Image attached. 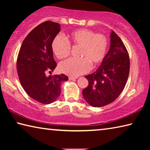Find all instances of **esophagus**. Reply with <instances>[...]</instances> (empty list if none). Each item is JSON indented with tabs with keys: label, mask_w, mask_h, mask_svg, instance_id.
<instances>
[{
	"label": "esophagus",
	"mask_w": 150,
	"mask_h": 150,
	"mask_svg": "<svg viewBox=\"0 0 150 150\" xmlns=\"http://www.w3.org/2000/svg\"><path fill=\"white\" fill-rule=\"evenodd\" d=\"M77 77H71V76H70V77H69V80H75V79H77Z\"/></svg>",
	"instance_id": "esophagus-1"
}]
</instances>
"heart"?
I'll list each match as a JSON object with an SVG mask.
<instances>
[{"instance_id": "obj_1", "label": "heart", "mask_w": 150, "mask_h": 150, "mask_svg": "<svg viewBox=\"0 0 150 150\" xmlns=\"http://www.w3.org/2000/svg\"><path fill=\"white\" fill-rule=\"evenodd\" d=\"M80 47L79 59H68L60 63L61 72L70 76H78L88 72L100 64L106 57L108 47L107 37L103 34H96L89 29L76 30L68 34L66 40L57 35L52 44V52L59 59L69 56L71 47Z\"/></svg>"}]
</instances>
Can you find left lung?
Wrapping results in <instances>:
<instances>
[{"instance_id": "obj_1", "label": "left lung", "mask_w": 150, "mask_h": 150, "mask_svg": "<svg viewBox=\"0 0 150 150\" xmlns=\"http://www.w3.org/2000/svg\"><path fill=\"white\" fill-rule=\"evenodd\" d=\"M130 72V57L120 37L112 31L110 47L96 71L85 76L88 81L83 95L90 105L101 107L115 101L122 91Z\"/></svg>"}]
</instances>
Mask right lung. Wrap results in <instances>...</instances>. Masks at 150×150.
<instances>
[{
    "mask_svg": "<svg viewBox=\"0 0 150 150\" xmlns=\"http://www.w3.org/2000/svg\"><path fill=\"white\" fill-rule=\"evenodd\" d=\"M60 28L59 24L50 20L39 24L24 40L17 57V72L24 90L33 99L45 105L59 97L61 83L68 80L64 74L45 75L57 66L52 44Z\"/></svg>",
    "mask_w": 150,
    "mask_h": 150,
    "instance_id": "obj_1",
    "label": "right lung"
}]
</instances>
